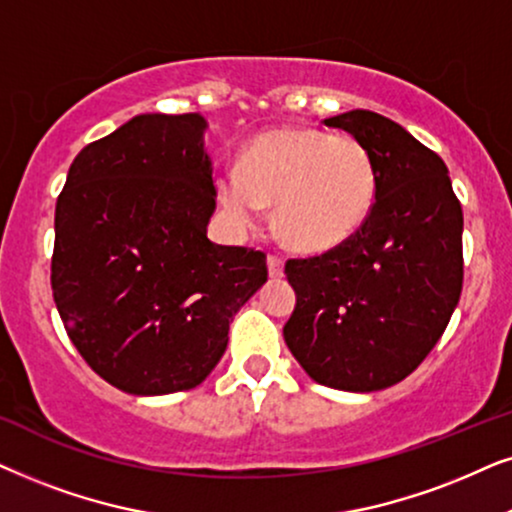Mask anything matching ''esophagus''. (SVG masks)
Returning a JSON list of instances; mask_svg holds the SVG:
<instances>
[{"label":"esophagus","instance_id":"34e87169","mask_svg":"<svg viewBox=\"0 0 512 512\" xmlns=\"http://www.w3.org/2000/svg\"><path fill=\"white\" fill-rule=\"evenodd\" d=\"M267 269L271 278H281L283 276V260L278 255H269L267 257Z\"/></svg>","mask_w":512,"mask_h":512}]
</instances>
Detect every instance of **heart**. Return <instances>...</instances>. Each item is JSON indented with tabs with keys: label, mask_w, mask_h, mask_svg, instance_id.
<instances>
[{
	"label": "heart",
	"mask_w": 512,
	"mask_h": 512,
	"mask_svg": "<svg viewBox=\"0 0 512 512\" xmlns=\"http://www.w3.org/2000/svg\"><path fill=\"white\" fill-rule=\"evenodd\" d=\"M231 227H260L274 203V224L297 250H327L356 234L377 194L374 161L363 142L318 128H283L245 149L236 173L220 180Z\"/></svg>",
	"instance_id": "heart-1"
}]
</instances>
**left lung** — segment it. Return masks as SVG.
Returning a JSON list of instances; mask_svg holds the SVG:
<instances>
[{"label":"left lung","mask_w":512,"mask_h":512,"mask_svg":"<svg viewBox=\"0 0 512 512\" xmlns=\"http://www.w3.org/2000/svg\"><path fill=\"white\" fill-rule=\"evenodd\" d=\"M363 142L377 194L356 234L288 260L297 304L285 344L318 384L372 393L421 365L452 318L463 283V213L445 161L367 109L325 119Z\"/></svg>","instance_id":"obj_1"}]
</instances>
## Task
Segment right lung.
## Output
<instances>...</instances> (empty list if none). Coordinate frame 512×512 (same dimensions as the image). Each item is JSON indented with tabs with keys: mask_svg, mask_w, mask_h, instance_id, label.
Masks as SVG:
<instances>
[{
	"mask_svg": "<svg viewBox=\"0 0 512 512\" xmlns=\"http://www.w3.org/2000/svg\"><path fill=\"white\" fill-rule=\"evenodd\" d=\"M206 128L196 112L133 117L81 149L58 196L53 299L81 358L124 393L199 386L267 283L264 252L208 238Z\"/></svg>",
	"mask_w": 512,
	"mask_h": 512,
	"instance_id": "obj_1",
	"label": "right lung"
}]
</instances>
